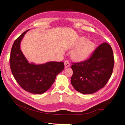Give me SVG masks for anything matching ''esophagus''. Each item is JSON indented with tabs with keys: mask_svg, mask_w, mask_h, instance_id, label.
<instances>
[{
	"mask_svg": "<svg viewBox=\"0 0 125 125\" xmlns=\"http://www.w3.org/2000/svg\"><path fill=\"white\" fill-rule=\"evenodd\" d=\"M70 65V62H69V61H68V60L65 61V62H64V66H65V68H67L69 67Z\"/></svg>",
	"mask_w": 125,
	"mask_h": 125,
	"instance_id": "esophagus-1",
	"label": "esophagus"
}]
</instances>
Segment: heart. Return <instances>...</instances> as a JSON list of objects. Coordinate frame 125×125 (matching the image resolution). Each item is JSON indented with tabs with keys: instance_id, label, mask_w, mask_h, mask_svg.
I'll list each match as a JSON object with an SVG mask.
<instances>
[{
	"instance_id": "obj_1",
	"label": "heart",
	"mask_w": 125,
	"mask_h": 125,
	"mask_svg": "<svg viewBox=\"0 0 125 125\" xmlns=\"http://www.w3.org/2000/svg\"><path fill=\"white\" fill-rule=\"evenodd\" d=\"M75 47H78L73 52V59L76 62L86 61L94 52L95 46L94 42L87 40L85 37H81L76 42Z\"/></svg>"
}]
</instances>
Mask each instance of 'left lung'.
<instances>
[{"instance_id":"obj_1","label":"left lung","mask_w":125,"mask_h":125,"mask_svg":"<svg viewBox=\"0 0 125 125\" xmlns=\"http://www.w3.org/2000/svg\"><path fill=\"white\" fill-rule=\"evenodd\" d=\"M71 83L83 94H91L105 86L113 72L115 58L111 46L104 42L83 62L72 63Z\"/></svg>"}]
</instances>
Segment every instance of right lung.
<instances>
[{"instance_id":"add662e5","label":"right lung","mask_w":125,"mask_h":125,"mask_svg":"<svg viewBox=\"0 0 125 125\" xmlns=\"http://www.w3.org/2000/svg\"><path fill=\"white\" fill-rule=\"evenodd\" d=\"M23 32L14 41L10 52V70L19 85L31 94H42L54 83L57 74L64 68L63 62H49L36 65L28 62L21 51L20 45L26 33Z\"/></svg>"}]
</instances>
